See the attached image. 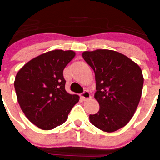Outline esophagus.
I'll return each mask as SVG.
<instances>
[{
	"label": "esophagus",
	"mask_w": 160,
	"mask_h": 160,
	"mask_svg": "<svg viewBox=\"0 0 160 160\" xmlns=\"http://www.w3.org/2000/svg\"><path fill=\"white\" fill-rule=\"evenodd\" d=\"M81 98H82V100H88V99H90L92 97H91V94L88 91L85 90L84 92L81 94Z\"/></svg>",
	"instance_id": "1"
}]
</instances>
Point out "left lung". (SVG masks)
I'll use <instances>...</instances> for the list:
<instances>
[{"instance_id": "left-lung-1", "label": "left lung", "mask_w": 160, "mask_h": 160, "mask_svg": "<svg viewBox=\"0 0 160 160\" xmlns=\"http://www.w3.org/2000/svg\"><path fill=\"white\" fill-rule=\"evenodd\" d=\"M82 58L95 73L94 98L100 110L90 114V122L106 132H113L134 116L142 94V72L128 57L108 49L84 52Z\"/></svg>"}]
</instances>
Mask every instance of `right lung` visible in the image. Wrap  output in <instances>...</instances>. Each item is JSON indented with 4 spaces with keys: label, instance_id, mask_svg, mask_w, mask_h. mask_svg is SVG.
Returning <instances> with one entry per match:
<instances>
[{
    "label": "right lung",
    "instance_id": "add662e5",
    "mask_svg": "<svg viewBox=\"0 0 160 160\" xmlns=\"http://www.w3.org/2000/svg\"><path fill=\"white\" fill-rule=\"evenodd\" d=\"M75 56L73 51L54 50L25 64L16 75L18 103L30 122L43 130H51L67 120L78 95L65 89L63 70Z\"/></svg>",
    "mask_w": 160,
    "mask_h": 160
}]
</instances>
